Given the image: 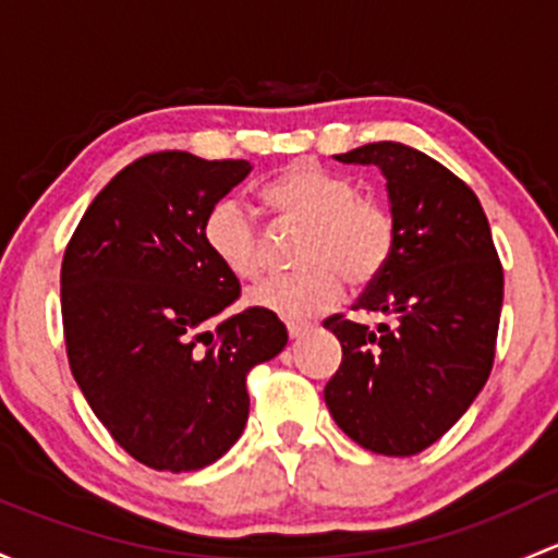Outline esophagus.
Instances as JSON below:
<instances>
[{"label":"esophagus","mask_w":558,"mask_h":558,"mask_svg":"<svg viewBox=\"0 0 558 558\" xmlns=\"http://www.w3.org/2000/svg\"><path fill=\"white\" fill-rule=\"evenodd\" d=\"M286 328H289L291 339H299L304 331H310V328H313V324H307V320H289Z\"/></svg>","instance_id":"1"}]
</instances>
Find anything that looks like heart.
I'll return each mask as SVG.
<instances>
[{
	"instance_id": "heart-1",
	"label": "heart",
	"mask_w": 558,
	"mask_h": 558,
	"mask_svg": "<svg viewBox=\"0 0 558 558\" xmlns=\"http://www.w3.org/2000/svg\"><path fill=\"white\" fill-rule=\"evenodd\" d=\"M262 203L280 227H302L286 278L269 280L248 296L254 307L280 318H307L342 296L344 278L363 286L385 269L396 243L390 208L357 195L350 175L315 160L291 162L262 186ZM203 238L216 262L238 280L254 283L267 269V234L248 205L225 197L208 210Z\"/></svg>"
}]
</instances>
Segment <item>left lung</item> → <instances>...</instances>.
Here are the masks:
<instances>
[{"mask_svg": "<svg viewBox=\"0 0 558 558\" xmlns=\"http://www.w3.org/2000/svg\"><path fill=\"white\" fill-rule=\"evenodd\" d=\"M337 160L383 171L396 243L355 304L390 324L372 331L342 315L324 320L342 344L326 407L363 449L417 454L468 412L489 379L502 267L478 197L425 151L379 141Z\"/></svg>", "mask_w": 558, "mask_h": 558, "instance_id": "8db88e82", "label": "left lung"}]
</instances>
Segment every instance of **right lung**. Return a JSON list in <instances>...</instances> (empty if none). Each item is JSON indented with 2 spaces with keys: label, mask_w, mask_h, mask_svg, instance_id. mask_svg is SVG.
I'll return each mask as SVG.
<instances>
[{
  "label": "right lung",
  "mask_w": 558,
  "mask_h": 558,
  "mask_svg": "<svg viewBox=\"0 0 558 558\" xmlns=\"http://www.w3.org/2000/svg\"><path fill=\"white\" fill-rule=\"evenodd\" d=\"M245 160L157 151L122 168L85 210L61 264L69 366L117 444L155 471H201L248 420L245 377L286 348L278 315L248 307L203 225Z\"/></svg>",
  "instance_id": "right-lung-1"
}]
</instances>
